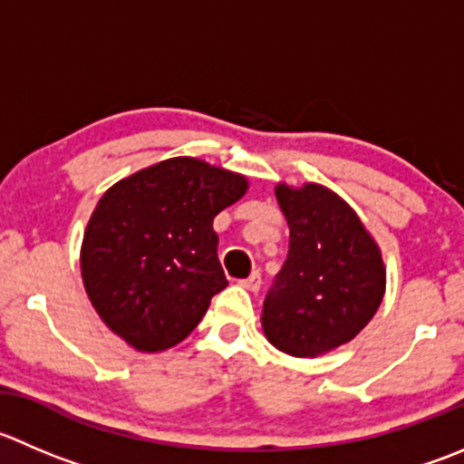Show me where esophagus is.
<instances>
[{
  "mask_svg": "<svg viewBox=\"0 0 464 464\" xmlns=\"http://www.w3.org/2000/svg\"><path fill=\"white\" fill-rule=\"evenodd\" d=\"M240 285L246 287V290H251V292H258L260 285H263V278H260V272H254L249 278L240 281Z\"/></svg>",
  "mask_w": 464,
  "mask_h": 464,
  "instance_id": "esophagus-1",
  "label": "esophagus"
}]
</instances>
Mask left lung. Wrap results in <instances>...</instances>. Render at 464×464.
Returning <instances> with one entry per match:
<instances>
[{
  "label": "left lung",
  "mask_w": 464,
  "mask_h": 464,
  "mask_svg": "<svg viewBox=\"0 0 464 464\" xmlns=\"http://www.w3.org/2000/svg\"><path fill=\"white\" fill-rule=\"evenodd\" d=\"M290 251L263 304L267 340L290 356H317L353 340L385 290L381 251L358 215L331 190L276 188Z\"/></svg>",
  "instance_id": "1"
}]
</instances>
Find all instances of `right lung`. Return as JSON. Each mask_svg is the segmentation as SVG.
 I'll return each instance as SVG.
<instances>
[{"label":"right lung","instance_id":"add662e5","mask_svg":"<svg viewBox=\"0 0 464 464\" xmlns=\"http://www.w3.org/2000/svg\"><path fill=\"white\" fill-rule=\"evenodd\" d=\"M246 190L240 174L169 159L99 199L81 249L83 285L99 317L138 352L186 340L228 285L213 219Z\"/></svg>","mask_w":464,"mask_h":464}]
</instances>
